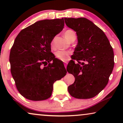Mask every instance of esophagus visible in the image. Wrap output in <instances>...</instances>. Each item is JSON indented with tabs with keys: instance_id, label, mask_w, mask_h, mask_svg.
<instances>
[{
	"instance_id": "obj_1",
	"label": "esophagus",
	"mask_w": 123,
	"mask_h": 123,
	"mask_svg": "<svg viewBox=\"0 0 123 123\" xmlns=\"http://www.w3.org/2000/svg\"><path fill=\"white\" fill-rule=\"evenodd\" d=\"M67 63H64V67L65 69H67Z\"/></svg>"
}]
</instances>
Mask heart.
I'll return each mask as SVG.
<instances>
[{
	"instance_id": "obj_1",
	"label": "heart",
	"mask_w": 123,
	"mask_h": 123,
	"mask_svg": "<svg viewBox=\"0 0 123 123\" xmlns=\"http://www.w3.org/2000/svg\"><path fill=\"white\" fill-rule=\"evenodd\" d=\"M74 35H75L74 32L72 31L71 30H68L65 31L64 32V36L68 40L71 38V37ZM55 38H53V40L51 41V44H53L54 42ZM70 53L68 51H61V50H59L55 53V57L58 59L61 60L63 62H66L69 59L70 56Z\"/></svg>"
}]
</instances>
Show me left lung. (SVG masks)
I'll return each mask as SVG.
<instances>
[{"instance_id":"obj_1","label":"left lung","mask_w":123,"mask_h":123,"mask_svg":"<svg viewBox=\"0 0 123 123\" xmlns=\"http://www.w3.org/2000/svg\"><path fill=\"white\" fill-rule=\"evenodd\" d=\"M65 24L76 32L78 44L67 70L75 78L68 86L76 98L95 97L106 87L114 65V51L103 31L86 18H64ZM73 60H76L75 62Z\"/></svg>"}]
</instances>
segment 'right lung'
<instances>
[{
	"label": "right lung",
	"instance_id": "right-lung-1",
	"mask_svg": "<svg viewBox=\"0 0 123 123\" xmlns=\"http://www.w3.org/2000/svg\"><path fill=\"white\" fill-rule=\"evenodd\" d=\"M64 26L63 18L42 20L21 30L16 37L9 55L11 72L17 89L25 98H49L54 83L66 75L64 64L51 52L52 40Z\"/></svg>",
	"mask_w": 123,
	"mask_h": 123
}]
</instances>
